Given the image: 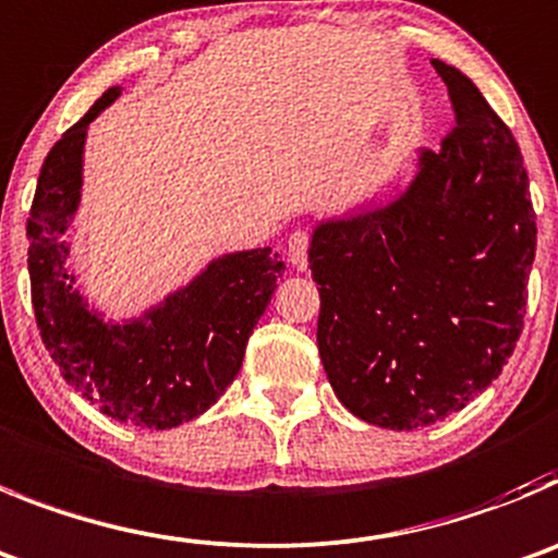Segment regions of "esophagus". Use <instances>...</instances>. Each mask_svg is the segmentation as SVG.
I'll list each match as a JSON object with an SVG mask.
<instances>
[{"instance_id": "1", "label": "esophagus", "mask_w": 558, "mask_h": 558, "mask_svg": "<svg viewBox=\"0 0 558 558\" xmlns=\"http://www.w3.org/2000/svg\"><path fill=\"white\" fill-rule=\"evenodd\" d=\"M310 240L313 234L306 232V229H295L288 240V259L293 268H306V252H310Z\"/></svg>"}]
</instances>
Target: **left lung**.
I'll return each mask as SVG.
<instances>
[{
	"mask_svg": "<svg viewBox=\"0 0 558 558\" xmlns=\"http://www.w3.org/2000/svg\"><path fill=\"white\" fill-rule=\"evenodd\" d=\"M453 130L396 202L315 229L318 351L362 421L432 426L500 376L523 331L536 216L512 130L459 69L432 60Z\"/></svg>",
	"mask_w": 558,
	"mask_h": 558,
	"instance_id": "1",
	"label": "left lung"
}]
</instances>
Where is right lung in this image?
Here are the masks:
<instances>
[{
  "instance_id": "obj_1",
  "label": "right lung",
  "mask_w": 558,
  "mask_h": 558,
  "mask_svg": "<svg viewBox=\"0 0 558 558\" xmlns=\"http://www.w3.org/2000/svg\"><path fill=\"white\" fill-rule=\"evenodd\" d=\"M119 94H101L40 166L27 218L35 324L63 379L107 417L173 428L202 415L232 385L284 263L270 248L227 254L141 320L116 326L88 313L71 290L63 232L80 204L85 130Z\"/></svg>"
}]
</instances>
